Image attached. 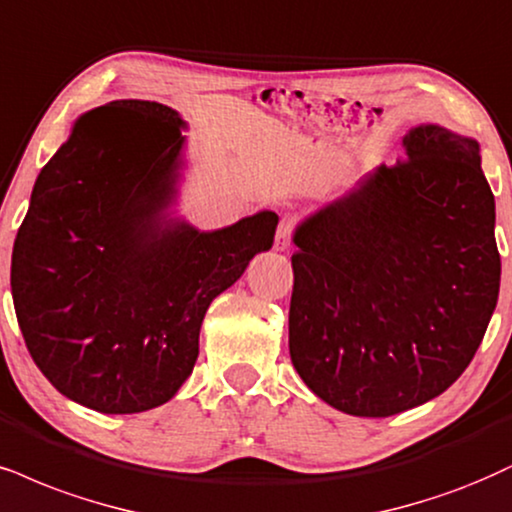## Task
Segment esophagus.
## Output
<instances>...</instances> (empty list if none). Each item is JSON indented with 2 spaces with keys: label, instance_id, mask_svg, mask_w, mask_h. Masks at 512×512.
Here are the masks:
<instances>
[{
  "label": "esophagus",
  "instance_id": "obj_1",
  "mask_svg": "<svg viewBox=\"0 0 512 512\" xmlns=\"http://www.w3.org/2000/svg\"><path fill=\"white\" fill-rule=\"evenodd\" d=\"M289 244H292V220L285 218L277 227V235H275V249L277 251H287Z\"/></svg>",
  "mask_w": 512,
  "mask_h": 512
}]
</instances>
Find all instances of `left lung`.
Instances as JSON below:
<instances>
[{
	"mask_svg": "<svg viewBox=\"0 0 512 512\" xmlns=\"http://www.w3.org/2000/svg\"><path fill=\"white\" fill-rule=\"evenodd\" d=\"M296 225L289 356L318 399L389 418L444 394L482 344L501 287L496 204L475 137L422 123Z\"/></svg>",
	"mask_w": 512,
	"mask_h": 512,
	"instance_id": "obj_1",
	"label": "left lung"
}]
</instances>
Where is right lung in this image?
<instances>
[{
    "label": "right lung",
    "mask_w": 512,
    "mask_h": 512,
    "mask_svg": "<svg viewBox=\"0 0 512 512\" xmlns=\"http://www.w3.org/2000/svg\"><path fill=\"white\" fill-rule=\"evenodd\" d=\"M185 128L142 99L82 113L18 227L11 296L25 346L66 399L97 413L173 399L211 301L273 246L275 211L206 232L178 216Z\"/></svg>",
    "instance_id": "add662e5"
}]
</instances>
